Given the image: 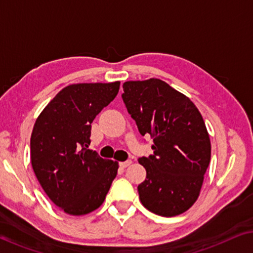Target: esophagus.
<instances>
[{"label": "esophagus", "mask_w": 253, "mask_h": 253, "mask_svg": "<svg viewBox=\"0 0 253 253\" xmlns=\"http://www.w3.org/2000/svg\"><path fill=\"white\" fill-rule=\"evenodd\" d=\"M131 164H132V161H131V160H126V161L120 162V167L121 168H126V167H129Z\"/></svg>", "instance_id": "1"}]
</instances>
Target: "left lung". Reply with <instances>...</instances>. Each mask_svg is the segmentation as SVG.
Listing matches in <instances>:
<instances>
[{
    "instance_id": "left-lung-1",
    "label": "left lung",
    "mask_w": 253,
    "mask_h": 253,
    "mask_svg": "<svg viewBox=\"0 0 253 253\" xmlns=\"http://www.w3.org/2000/svg\"><path fill=\"white\" fill-rule=\"evenodd\" d=\"M122 99L141 136L153 138V154L139 158L146 178L139 199L152 213L176 216L198 199L211 160L202 114L188 96L157 78L126 82Z\"/></svg>"
}]
</instances>
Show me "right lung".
Here are the masks:
<instances>
[{
	"instance_id": "right-lung-1",
	"label": "right lung",
	"mask_w": 253,
	"mask_h": 253,
	"mask_svg": "<svg viewBox=\"0 0 253 253\" xmlns=\"http://www.w3.org/2000/svg\"><path fill=\"white\" fill-rule=\"evenodd\" d=\"M120 82L64 87L44 107L31 134V162L40 185L55 205L84 215L105 202L119 162L88 150L91 124L115 99Z\"/></svg>"
}]
</instances>
